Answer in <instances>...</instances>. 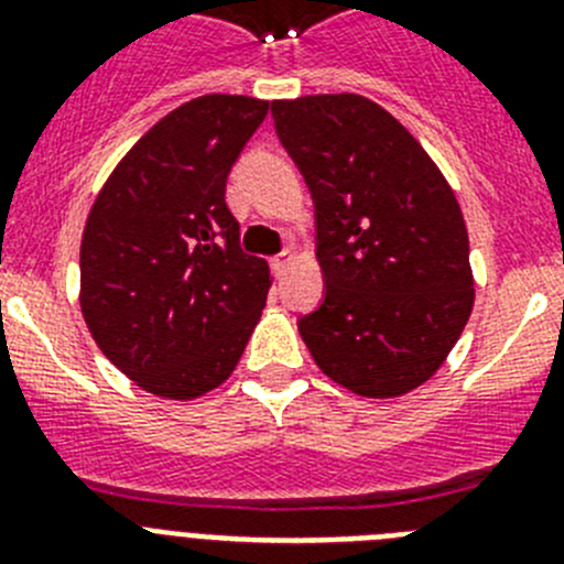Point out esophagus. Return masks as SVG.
Returning a JSON list of instances; mask_svg holds the SVG:
<instances>
[{"mask_svg": "<svg viewBox=\"0 0 564 564\" xmlns=\"http://www.w3.org/2000/svg\"><path fill=\"white\" fill-rule=\"evenodd\" d=\"M291 259H293L291 251L276 253V257H273V271H276V273H285V268L291 265Z\"/></svg>", "mask_w": 564, "mask_h": 564, "instance_id": "34e87169", "label": "esophagus"}]
</instances>
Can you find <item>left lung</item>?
I'll list each match as a JSON object with an SVG mask.
<instances>
[{"instance_id": "obj_1", "label": "left lung", "mask_w": 564, "mask_h": 564, "mask_svg": "<svg viewBox=\"0 0 564 564\" xmlns=\"http://www.w3.org/2000/svg\"><path fill=\"white\" fill-rule=\"evenodd\" d=\"M311 188L325 299L299 318L325 376L367 398L430 381L475 305L455 192L401 123L364 96L271 104Z\"/></svg>"}]
</instances>
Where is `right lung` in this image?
Masks as SVG:
<instances>
[{
    "instance_id": "add662e5",
    "label": "right lung",
    "mask_w": 564,
    "mask_h": 564,
    "mask_svg": "<svg viewBox=\"0 0 564 564\" xmlns=\"http://www.w3.org/2000/svg\"><path fill=\"white\" fill-rule=\"evenodd\" d=\"M268 101L200 96L127 152L87 217L82 313L104 356L152 395L220 387L265 307L268 262L239 248L226 181Z\"/></svg>"
}]
</instances>
